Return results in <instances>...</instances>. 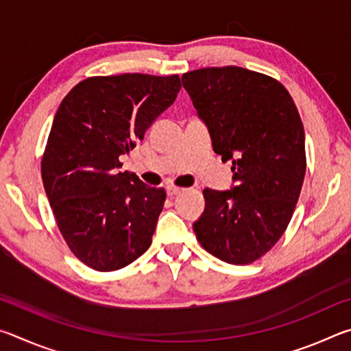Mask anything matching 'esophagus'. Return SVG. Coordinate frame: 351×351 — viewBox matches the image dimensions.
Instances as JSON below:
<instances>
[{"label":"esophagus","instance_id":"esophagus-1","mask_svg":"<svg viewBox=\"0 0 351 351\" xmlns=\"http://www.w3.org/2000/svg\"><path fill=\"white\" fill-rule=\"evenodd\" d=\"M165 189H167V195H170V197H173V195H178L182 190L181 187H176V186H167Z\"/></svg>","mask_w":351,"mask_h":351}]
</instances>
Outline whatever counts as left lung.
Returning <instances> with one entry per match:
<instances>
[{
    "mask_svg": "<svg viewBox=\"0 0 351 351\" xmlns=\"http://www.w3.org/2000/svg\"><path fill=\"white\" fill-rule=\"evenodd\" d=\"M181 79L237 182L203 190L197 240L226 263H252L280 240L299 199L306 170L299 111L280 82L255 71L203 68Z\"/></svg>",
    "mask_w": 351,
    "mask_h": 351,
    "instance_id": "left-lung-1",
    "label": "left lung"
}]
</instances>
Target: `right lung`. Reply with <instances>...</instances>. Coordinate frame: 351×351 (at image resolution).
I'll return each mask as SVG.
<instances>
[{
    "mask_svg": "<svg viewBox=\"0 0 351 351\" xmlns=\"http://www.w3.org/2000/svg\"><path fill=\"white\" fill-rule=\"evenodd\" d=\"M180 90V75L90 77L58 106L41 178L64 241L93 269H121L152 245L165 190L119 171V158L144 139Z\"/></svg>",
    "mask_w": 351,
    "mask_h": 351,
    "instance_id": "right-lung-1",
    "label": "right lung"
}]
</instances>
